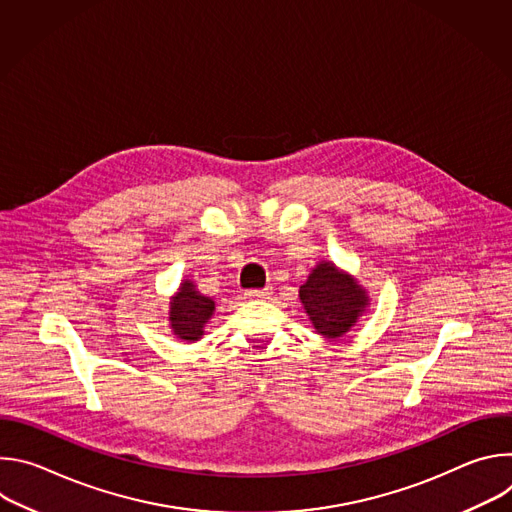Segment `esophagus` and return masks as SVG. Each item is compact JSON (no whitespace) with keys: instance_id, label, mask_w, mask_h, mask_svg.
Listing matches in <instances>:
<instances>
[{"instance_id":"esophagus-1","label":"esophagus","mask_w":512,"mask_h":512,"mask_svg":"<svg viewBox=\"0 0 512 512\" xmlns=\"http://www.w3.org/2000/svg\"><path fill=\"white\" fill-rule=\"evenodd\" d=\"M273 294L271 287H263V289H247L245 291V300L249 302H259V300H269V296Z\"/></svg>"}]
</instances>
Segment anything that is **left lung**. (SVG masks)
<instances>
[{
    "mask_svg": "<svg viewBox=\"0 0 512 512\" xmlns=\"http://www.w3.org/2000/svg\"><path fill=\"white\" fill-rule=\"evenodd\" d=\"M300 300L314 324L326 338H340L367 308V291L352 277L340 273L334 263H320L300 287Z\"/></svg>",
    "mask_w": 512,
    "mask_h": 512,
    "instance_id": "1",
    "label": "left lung"
}]
</instances>
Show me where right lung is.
Returning a JSON list of instances; mask_svg holds the SVG:
<instances>
[{"mask_svg":"<svg viewBox=\"0 0 512 512\" xmlns=\"http://www.w3.org/2000/svg\"><path fill=\"white\" fill-rule=\"evenodd\" d=\"M214 312V302L200 291H196V285L192 281H184L180 285V291L170 302V322L174 328V334L180 340L194 342L204 332V324Z\"/></svg>","mask_w":512,"mask_h":512,"instance_id":"1","label":"right lung"}]
</instances>
